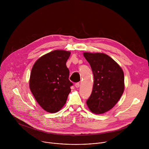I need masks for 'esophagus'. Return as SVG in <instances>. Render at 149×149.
I'll use <instances>...</instances> for the list:
<instances>
[{
  "label": "esophagus",
  "instance_id": "esophagus-1",
  "mask_svg": "<svg viewBox=\"0 0 149 149\" xmlns=\"http://www.w3.org/2000/svg\"><path fill=\"white\" fill-rule=\"evenodd\" d=\"M79 86H80V85H79V82H77V83H76L75 84V87L76 88H79Z\"/></svg>",
  "mask_w": 149,
  "mask_h": 149
}]
</instances>
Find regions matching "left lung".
<instances>
[{
    "mask_svg": "<svg viewBox=\"0 0 149 149\" xmlns=\"http://www.w3.org/2000/svg\"><path fill=\"white\" fill-rule=\"evenodd\" d=\"M94 75L91 94L87 101L89 110L101 114L113 109L124 90V75L121 67L104 53L84 52Z\"/></svg>",
    "mask_w": 149,
    "mask_h": 149,
    "instance_id": "8db88e82",
    "label": "left lung"
}]
</instances>
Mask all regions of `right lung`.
Listing matches in <instances>:
<instances>
[{
  "instance_id": "obj_1",
  "label": "right lung",
  "mask_w": 149,
  "mask_h": 149,
  "mask_svg": "<svg viewBox=\"0 0 149 149\" xmlns=\"http://www.w3.org/2000/svg\"><path fill=\"white\" fill-rule=\"evenodd\" d=\"M71 52L55 50L40 57L32 68L29 88L37 102L45 111L55 113L66 103L72 83L66 62Z\"/></svg>"
}]
</instances>
